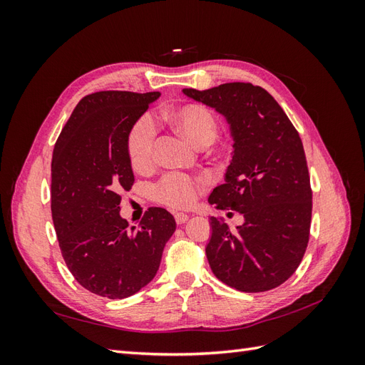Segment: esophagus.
Returning <instances> with one entry per match:
<instances>
[{"label":"esophagus","instance_id":"1","mask_svg":"<svg viewBox=\"0 0 365 365\" xmlns=\"http://www.w3.org/2000/svg\"><path fill=\"white\" fill-rule=\"evenodd\" d=\"M187 219H189V216H187L185 213H175V220H176V224H178V225L184 224Z\"/></svg>","mask_w":365,"mask_h":365}]
</instances>
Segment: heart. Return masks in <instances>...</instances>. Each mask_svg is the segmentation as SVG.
Here are the masks:
<instances>
[{
    "label": "heart",
    "mask_w": 365,
    "mask_h": 365,
    "mask_svg": "<svg viewBox=\"0 0 365 365\" xmlns=\"http://www.w3.org/2000/svg\"><path fill=\"white\" fill-rule=\"evenodd\" d=\"M164 120L195 146H208L219 132L217 115L205 105L184 103L164 113ZM126 153L132 169L148 172L155 163V129L146 117L138 118L126 137ZM201 181L190 175L168 173L153 185L155 201L172 208H185L195 202Z\"/></svg>",
    "instance_id": "heart-1"
}]
</instances>
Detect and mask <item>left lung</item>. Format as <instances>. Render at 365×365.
I'll use <instances>...</instances> for the list:
<instances>
[{
	"instance_id": "8db88e82",
	"label": "left lung",
	"mask_w": 365,
	"mask_h": 365,
	"mask_svg": "<svg viewBox=\"0 0 365 365\" xmlns=\"http://www.w3.org/2000/svg\"><path fill=\"white\" fill-rule=\"evenodd\" d=\"M224 114L235 138L225 184L210 204L245 217L231 231L212 217L205 254L216 277L242 292H264L288 280L309 242L312 189L303 143L275 98L248 82L182 90Z\"/></svg>"
}]
</instances>
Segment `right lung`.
<instances>
[{
	"instance_id": "add662e5",
	"label": "right lung",
	"mask_w": 365,
	"mask_h": 365,
	"mask_svg": "<svg viewBox=\"0 0 365 365\" xmlns=\"http://www.w3.org/2000/svg\"><path fill=\"white\" fill-rule=\"evenodd\" d=\"M158 97V91L85 96L53 150L51 217L62 257L85 289L111 300L134 295L155 277L176 228L161 207H149L138 227L120 217V193L135 181L128 132Z\"/></svg>"
}]
</instances>
